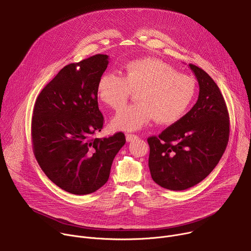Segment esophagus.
Masks as SVG:
<instances>
[{
    "label": "esophagus",
    "instance_id": "34e87169",
    "mask_svg": "<svg viewBox=\"0 0 251 251\" xmlns=\"http://www.w3.org/2000/svg\"><path fill=\"white\" fill-rule=\"evenodd\" d=\"M136 139H138L137 135H135V134H126V140L128 142H132V141H134Z\"/></svg>",
    "mask_w": 251,
    "mask_h": 251
}]
</instances>
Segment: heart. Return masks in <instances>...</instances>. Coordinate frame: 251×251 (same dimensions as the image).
<instances>
[{
  "mask_svg": "<svg viewBox=\"0 0 251 251\" xmlns=\"http://www.w3.org/2000/svg\"><path fill=\"white\" fill-rule=\"evenodd\" d=\"M133 91H138V102L113 118L111 124L117 130L136 131L153 119L163 125L177 122L195 97L196 82L163 60L145 57L128 62L124 77L105 73L97 83L99 99L116 111L127 103Z\"/></svg>",
  "mask_w": 251,
  "mask_h": 251,
  "instance_id": "1",
  "label": "heart"
}]
</instances>
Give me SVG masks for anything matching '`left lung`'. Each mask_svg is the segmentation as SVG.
Returning a JSON list of instances; mask_svg holds the SVG:
<instances>
[{
	"instance_id": "8db88e82",
	"label": "left lung",
	"mask_w": 251,
	"mask_h": 251,
	"mask_svg": "<svg viewBox=\"0 0 251 251\" xmlns=\"http://www.w3.org/2000/svg\"><path fill=\"white\" fill-rule=\"evenodd\" d=\"M200 93L193 108L159 136L148 138L149 169L156 184L183 191L205 178L223 157L229 138L225 98L204 70L189 64Z\"/></svg>"
}]
</instances>
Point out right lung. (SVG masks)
<instances>
[{
    "label": "right lung",
    "instance_id": "1",
    "mask_svg": "<svg viewBox=\"0 0 251 251\" xmlns=\"http://www.w3.org/2000/svg\"><path fill=\"white\" fill-rule=\"evenodd\" d=\"M108 62V55L95 54L65 65L33 107L34 157L52 183L74 195H88L106 184L112 162L126 142L122 132L93 137L103 127L97 83Z\"/></svg>",
    "mask_w": 251,
    "mask_h": 251
}]
</instances>
